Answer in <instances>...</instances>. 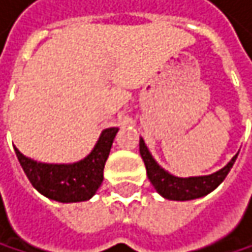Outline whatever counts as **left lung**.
Returning a JSON list of instances; mask_svg holds the SVG:
<instances>
[{
    "mask_svg": "<svg viewBox=\"0 0 252 252\" xmlns=\"http://www.w3.org/2000/svg\"><path fill=\"white\" fill-rule=\"evenodd\" d=\"M139 151L143 158L145 168H147V175L151 181V185L154 186V189L163 198L174 199V201H189V199L206 196L225 180V177L228 175L230 169L233 168V164L237 158V154H236L224 168L216 171L215 174L181 178V177H175L169 174L168 171H164L160 166L153 158L151 153L148 151L147 145H145L142 137L139 142Z\"/></svg>",
    "mask_w": 252,
    "mask_h": 252,
    "instance_id": "8db88e82",
    "label": "left lung"
}]
</instances>
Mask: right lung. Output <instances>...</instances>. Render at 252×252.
<instances>
[{
  "label": "right lung",
  "mask_w": 252,
  "mask_h": 252,
  "mask_svg": "<svg viewBox=\"0 0 252 252\" xmlns=\"http://www.w3.org/2000/svg\"><path fill=\"white\" fill-rule=\"evenodd\" d=\"M116 133V127L105 128L91 154L69 164L40 163L25 157L18 148H15V153L33 188L46 198L59 202L88 201L102 183L104 164Z\"/></svg>",
  "instance_id": "obj_1"
}]
</instances>
